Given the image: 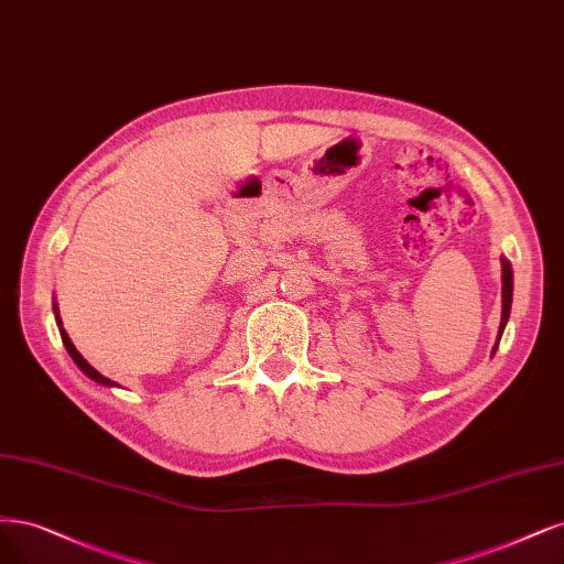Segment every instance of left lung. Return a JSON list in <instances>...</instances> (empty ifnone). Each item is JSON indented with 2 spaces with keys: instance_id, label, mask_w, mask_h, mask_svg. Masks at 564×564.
Returning <instances> with one entry per match:
<instances>
[{
  "instance_id": "obj_1",
  "label": "left lung",
  "mask_w": 564,
  "mask_h": 564,
  "mask_svg": "<svg viewBox=\"0 0 564 564\" xmlns=\"http://www.w3.org/2000/svg\"><path fill=\"white\" fill-rule=\"evenodd\" d=\"M511 296H513V270L507 259H501V324H499V338L503 334V326L509 322L511 313ZM497 349V345H495Z\"/></svg>"
}]
</instances>
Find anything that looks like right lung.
Instances as JSON below:
<instances>
[{
	"label": "right lung",
	"instance_id": "1",
	"mask_svg": "<svg viewBox=\"0 0 564 564\" xmlns=\"http://www.w3.org/2000/svg\"><path fill=\"white\" fill-rule=\"evenodd\" d=\"M53 310H55V322H57V326H61V336H63V343H65V347H67V352H69V357L74 359V364L82 368V371L90 378V380H95V382H100V384H105V387H113L116 382L113 380H109V378H105L102 373H97L95 368L79 355V349L74 347V343L69 340V336H67V332L63 328V322H61V315H57V305H53Z\"/></svg>",
	"mask_w": 564,
	"mask_h": 564
}]
</instances>
